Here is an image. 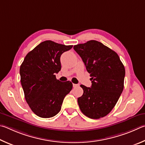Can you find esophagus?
<instances>
[{
  "label": "esophagus",
  "mask_w": 145,
  "mask_h": 145,
  "mask_svg": "<svg viewBox=\"0 0 145 145\" xmlns=\"http://www.w3.org/2000/svg\"><path fill=\"white\" fill-rule=\"evenodd\" d=\"M73 87H74V88H76V87H78V86H79V85H78V84H74V83H73Z\"/></svg>",
  "instance_id": "34e87169"
}]
</instances>
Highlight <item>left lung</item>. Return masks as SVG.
Listing matches in <instances>:
<instances>
[{
    "label": "left lung",
    "instance_id": "obj_1",
    "mask_svg": "<svg viewBox=\"0 0 145 145\" xmlns=\"http://www.w3.org/2000/svg\"><path fill=\"white\" fill-rule=\"evenodd\" d=\"M90 73L91 87L81 85L83 94L78 98L82 112L99 119L111 112L123 89L125 71L117 53L103 43L91 40L74 46Z\"/></svg>",
    "mask_w": 145,
    "mask_h": 145
}]
</instances>
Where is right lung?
Returning <instances> with one entry per match:
<instances>
[{
	"label": "right lung",
	"instance_id": "1",
	"mask_svg": "<svg viewBox=\"0 0 145 145\" xmlns=\"http://www.w3.org/2000/svg\"><path fill=\"white\" fill-rule=\"evenodd\" d=\"M72 48L45 40L27 53L20 66L25 100L39 117L51 118L58 114L63 99L72 90V83L60 82L55 76L61 69V55Z\"/></svg>",
	"mask_w": 145,
	"mask_h": 145
}]
</instances>
